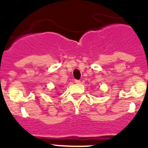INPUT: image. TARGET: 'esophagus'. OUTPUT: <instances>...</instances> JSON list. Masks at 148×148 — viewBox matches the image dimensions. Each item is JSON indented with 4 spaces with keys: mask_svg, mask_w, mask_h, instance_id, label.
<instances>
[{
    "mask_svg": "<svg viewBox=\"0 0 148 148\" xmlns=\"http://www.w3.org/2000/svg\"><path fill=\"white\" fill-rule=\"evenodd\" d=\"M80 82H81L80 80H78V79H75V83H76V84H79Z\"/></svg>",
    "mask_w": 148,
    "mask_h": 148,
    "instance_id": "obj_1",
    "label": "esophagus"
}]
</instances>
